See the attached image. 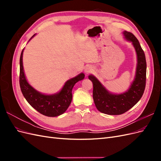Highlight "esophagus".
Listing matches in <instances>:
<instances>
[{
    "label": "esophagus",
    "instance_id": "esophagus-1",
    "mask_svg": "<svg viewBox=\"0 0 161 161\" xmlns=\"http://www.w3.org/2000/svg\"><path fill=\"white\" fill-rule=\"evenodd\" d=\"M93 70H93V68H92V67L91 66H86V67L85 68V72L86 73V75H89V74H90V73L93 72Z\"/></svg>",
    "mask_w": 161,
    "mask_h": 161
}]
</instances>
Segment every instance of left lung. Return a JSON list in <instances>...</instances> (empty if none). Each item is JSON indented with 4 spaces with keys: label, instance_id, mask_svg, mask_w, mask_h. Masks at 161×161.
I'll use <instances>...</instances> for the list:
<instances>
[{
    "label": "left lung",
    "instance_id": "1",
    "mask_svg": "<svg viewBox=\"0 0 161 161\" xmlns=\"http://www.w3.org/2000/svg\"><path fill=\"white\" fill-rule=\"evenodd\" d=\"M125 40L134 46L137 57L135 77L129 89L119 94L112 93L92 75L89 79L93 84L92 97L97 109L101 113L108 115H120L130 109L142 97L146 85L147 62L145 54L138 40L132 33L124 31Z\"/></svg>",
    "mask_w": 161,
    "mask_h": 161
}]
</instances>
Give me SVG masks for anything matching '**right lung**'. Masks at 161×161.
Instances as JSON below:
<instances>
[{
	"mask_svg": "<svg viewBox=\"0 0 161 161\" xmlns=\"http://www.w3.org/2000/svg\"><path fill=\"white\" fill-rule=\"evenodd\" d=\"M36 34L30 38L31 39ZM22 50L20 56V76H19V84L22 93L30 105L43 115L47 117H56L64 114L70 105L72 99V90L73 86L77 82L84 79L83 72L80 73L75 77L68 80L62 86V89L54 94H44L37 91L29 83L24 72L23 65Z\"/></svg>",
	"mask_w": 161,
	"mask_h": 161,
	"instance_id": "add662e5",
	"label": "right lung"
}]
</instances>
